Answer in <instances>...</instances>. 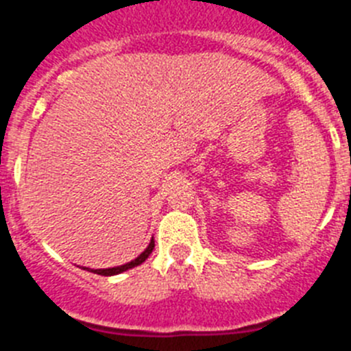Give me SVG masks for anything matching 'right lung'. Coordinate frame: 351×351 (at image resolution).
<instances>
[{"instance_id":"right-lung-1","label":"right lung","mask_w":351,"mask_h":351,"mask_svg":"<svg viewBox=\"0 0 351 351\" xmlns=\"http://www.w3.org/2000/svg\"><path fill=\"white\" fill-rule=\"evenodd\" d=\"M154 250V239H151V243H149V246L145 247L144 251H142L141 255L137 256L135 260H132V262L125 263V265H119V267H110V269H86V271L89 272H95V274H100V276H114V274H121V272L128 271V269H133L137 267V265H141L142 262H145L147 260V256L153 253Z\"/></svg>"}]
</instances>
